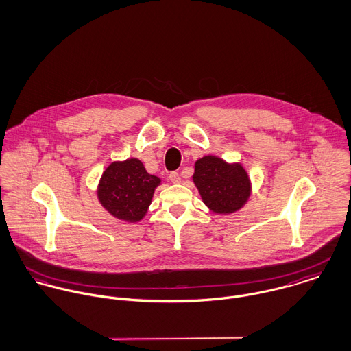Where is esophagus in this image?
<instances>
[{"mask_svg": "<svg viewBox=\"0 0 351 351\" xmlns=\"http://www.w3.org/2000/svg\"><path fill=\"white\" fill-rule=\"evenodd\" d=\"M169 180H170L173 184H180L181 177H180V174H178L177 171H171V173L169 174Z\"/></svg>", "mask_w": 351, "mask_h": 351, "instance_id": "obj_1", "label": "esophagus"}]
</instances>
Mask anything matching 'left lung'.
<instances>
[{
	"mask_svg": "<svg viewBox=\"0 0 351 351\" xmlns=\"http://www.w3.org/2000/svg\"><path fill=\"white\" fill-rule=\"evenodd\" d=\"M192 178L201 200L215 215L234 213L251 197L250 177L239 162L205 155L195 162Z\"/></svg>",
	"mask_w": 351,
	"mask_h": 351,
	"instance_id": "8db88e82",
	"label": "left lung"
}]
</instances>
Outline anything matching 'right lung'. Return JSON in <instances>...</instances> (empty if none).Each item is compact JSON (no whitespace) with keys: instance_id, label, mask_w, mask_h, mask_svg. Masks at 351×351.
<instances>
[{"instance_id":"right-lung-1","label":"right lung","mask_w":351,"mask_h":351,"mask_svg":"<svg viewBox=\"0 0 351 351\" xmlns=\"http://www.w3.org/2000/svg\"><path fill=\"white\" fill-rule=\"evenodd\" d=\"M162 180L147 173L138 158L112 162L97 185V199L113 217L125 223L143 220Z\"/></svg>"}]
</instances>
